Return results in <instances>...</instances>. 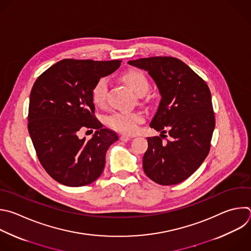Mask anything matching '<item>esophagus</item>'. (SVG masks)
Here are the masks:
<instances>
[{"label": "esophagus", "mask_w": 251, "mask_h": 251, "mask_svg": "<svg viewBox=\"0 0 251 251\" xmlns=\"http://www.w3.org/2000/svg\"><path fill=\"white\" fill-rule=\"evenodd\" d=\"M130 138H131L130 136H128V135H124V134L120 136V140H121L122 142H128V141L130 140Z\"/></svg>", "instance_id": "34e87169"}]
</instances>
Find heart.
<instances>
[{
    "label": "heart",
    "mask_w": 251,
    "mask_h": 251,
    "mask_svg": "<svg viewBox=\"0 0 251 251\" xmlns=\"http://www.w3.org/2000/svg\"><path fill=\"white\" fill-rule=\"evenodd\" d=\"M121 79L137 95L144 96L149 90V79L140 70L131 69L121 75ZM108 81L105 77L99 78L92 89L93 102L102 107L106 102ZM144 115L141 112H114L106 118V124L113 130L132 135L137 132L138 126L144 121Z\"/></svg>",
    "instance_id": "1"
}]
</instances>
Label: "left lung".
<instances>
[{
	"label": "left lung",
	"mask_w": 251,
	"mask_h": 251,
	"mask_svg": "<svg viewBox=\"0 0 251 251\" xmlns=\"http://www.w3.org/2000/svg\"><path fill=\"white\" fill-rule=\"evenodd\" d=\"M128 63L148 71L156 83L161 100L150 126L169 133L147 138L144 172L160 185L180 183L198 170L210 151L216 124L210 89L200 75L175 57L141 58Z\"/></svg>",
	"instance_id": "1"
}]
</instances>
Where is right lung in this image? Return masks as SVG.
<instances>
[{"mask_svg": "<svg viewBox=\"0 0 251 251\" xmlns=\"http://www.w3.org/2000/svg\"><path fill=\"white\" fill-rule=\"evenodd\" d=\"M120 63L64 59L34 82L29 98L28 132L43 169L63 185H89L103 172L106 151L118 136L102 128L97 118L92 89L99 78L117 70ZM85 128L96 130L92 139L78 138Z\"/></svg>", "mask_w": 251, "mask_h": 251, "instance_id": "add662e5", "label": "right lung"}]
</instances>
